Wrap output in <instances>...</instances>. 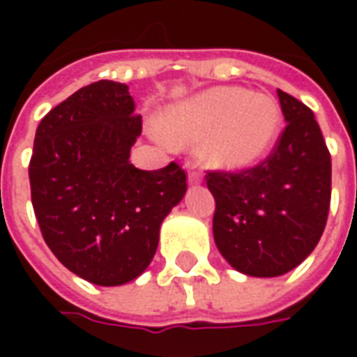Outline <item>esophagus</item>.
<instances>
[{
    "instance_id": "34e87169",
    "label": "esophagus",
    "mask_w": 357,
    "mask_h": 357,
    "mask_svg": "<svg viewBox=\"0 0 357 357\" xmlns=\"http://www.w3.org/2000/svg\"><path fill=\"white\" fill-rule=\"evenodd\" d=\"M201 172H197V170H189V183L191 185H197V183H201Z\"/></svg>"
}]
</instances>
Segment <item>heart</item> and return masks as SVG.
Listing matches in <instances>:
<instances>
[{
	"label": "heart",
	"mask_w": 357,
	"mask_h": 357,
	"mask_svg": "<svg viewBox=\"0 0 357 357\" xmlns=\"http://www.w3.org/2000/svg\"><path fill=\"white\" fill-rule=\"evenodd\" d=\"M170 139H201L204 162L245 168L266 156L281 126V110L264 93L214 88L172 107L162 118Z\"/></svg>",
	"instance_id": "obj_1"
}]
</instances>
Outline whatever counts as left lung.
Masks as SVG:
<instances>
[{"mask_svg":"<svg viewBox=\"0 0 357 357\" xmlns=\"http://www.w3.org/2000/svg\"><path fill=\"white\" fill-rule=\"evenodd\" d=\"M287 126L262 162L241 172H206L216 201L214 241L233 268L283 275L319 243L331 204V155L314 112L277 89Z\"/></svg>","mask_w":357,"mask_h":357,"instance_id":"1","label":"left lung"}]
</instances>
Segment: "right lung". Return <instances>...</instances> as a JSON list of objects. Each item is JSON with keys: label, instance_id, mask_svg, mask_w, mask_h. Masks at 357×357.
Returning <instances> with one entry per match:
<instances>
[{"label": "right lung", "instance_id": "right-lung-1", "mask_svg": "<svg viewBox=\"0 0 357 357\" xmlns=\"http://www.w3.org/2000/svg\"><path fill=\"white\" fill-rule=\"evenodd\" d=\"M126 84L99 80L51 109L36 130L28 166L32 206L59 262L89 283L139 277L158 231L187 191L178 162L139 170L130 149L141 116Z\"/></svg>", "mask_w": 357, "mask_h": 357}]
</instances>
